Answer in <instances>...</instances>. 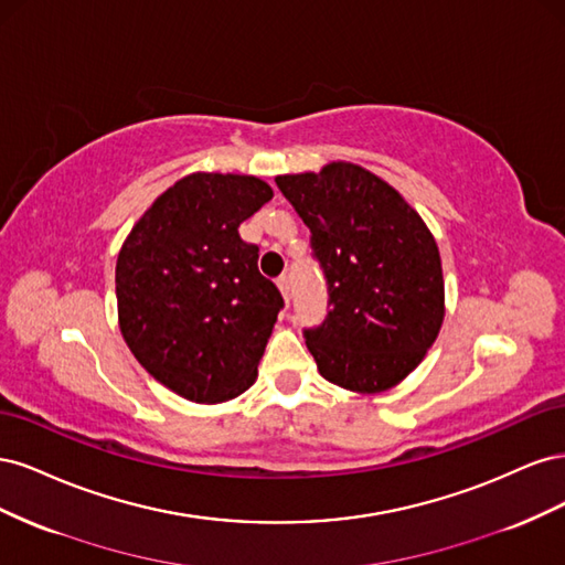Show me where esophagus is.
<instances>
[{"instance_id":"1","label":"esophagus","mask_w":565,"mask_h":565,"mask_svg":"<svg viewBox=\"0 0 565 565\" xmlns=\"http://www.w3.org/2000/svg\"><path fill=\"white\" fill-rule=\"evenodd\" d=\"M278 289H280L282 299L289 301V278H287V276H280V278H278Z\"/></svg>"}]
</instances>
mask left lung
Instances as JSON below:
<instances>
[{
    "instance_id": "obj_1",
    "label": "left lung",
    "mask_w": 565,
    "mask_h": 565,
    "mask_svg": "<svg viewBox=\"0 0 565 565\" xmlns=\"http://www.w3.org/2000/svg\"><path fill=\"white\" fill-rule=\"evenodd\" d=\"M330 287L322 328L306 332L324 380L372 396L398 386L436 341L446 282L436 237L396 188L347 160L276 177Z\"/></svg>"
}]
</instances>
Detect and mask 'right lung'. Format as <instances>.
Wrapping results in <instances>:
<instances>
[{"label":"right lung","instance_id":"1","mask_svg":"<svg viewBox=\"0 0 565 565\" xmlns=\"http://www.w3.org/2000/svg\"><path fill=\"white\" fill-rule=\"evenodd\" d=\"M270 198L259 177L193 172L152 200L119 247V332L185 401L226 403L256 380L282 297L237 228Z\"/></svg>","mask_w":565,"mask_h":565}]
</instances>
